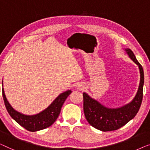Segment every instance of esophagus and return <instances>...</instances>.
I'll list each match as a JSON object with an SVG mask.
<instances>
[{"mask_svg": "<svg viewBox=\"0 0 150 150\" xmlns=\"http://www.w3.org/2000/svg\"><path fill=\"white\" fill-rule=\"evenodd\" d=\"M77 88L79 90H83L84 88H85V87H84V86L83 85V84H81V83H80V84H79V85H77Z\"/></svg>", "mask_w": 150, "mask_h": 150, "instance_id": "34e87169", "label": "esophagus"}]
</instances>
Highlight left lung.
<instances>
[{
	"label": "left lung",
	"mask_w": 150,
	"mask_h": 150,
	"mask_svg": "<svg viewBox=\"0 0 150 150\" xmlns=\"http://www.w3.org/2000/svg\"><path fill=\"white\" fill-rule=\"evenodd\" d=\"M125 51L130 58L138 65L140 72V83L133 100L123 107L111 109L103 106L86 92L83 93V112L86 120L92 126L101 131L115 130L125 125L137 115L142 102L144 83L143 67L131 50L125 49Z\"/></svg>",
	"instance_id": "obj_1"
}]
</instances>
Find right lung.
I'll return each mask as SVG.
<instances>
[{
	"mask_svg": "<svg viewBox=\"0 0 150 150\" xmlns=\"http://www.w3.org/2000/svg\"><path fill=\"white\" fill-rule=\"evenodd\" d=\"M71 92V90H67L61 93L47 108L37 114L33 115L22 114L15 110L8 102L3 89V96L6 109L10 116L25 129L30 132H35L45 129L54 124L60 114L61 108L65 100Z\"/></svg>",
	"mask_w": 150,
	"mask_h": 150,
	"instance_id": "1",
	"label": "right lung"
}]
</instances>
